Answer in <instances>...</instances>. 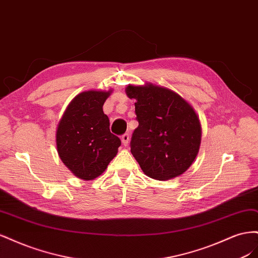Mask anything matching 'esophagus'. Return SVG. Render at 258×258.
Returning <instances> with one entry per match:
<instances>
[{
	"label": "esophagus",
	"instance_id": "34e87169",
	"mask_svg": "<svg viewBox=\"0 0 258 258\" xmlns=\"http://www.w3.org/2000/svg\"><path fill=\"white\" fill-rule=\"evenodd\" d=\"M129 134H124L121 136V142L124 146H127L129 144Z\"/></svg>",
	"mask_w": 258,
	"mask_h": 258
}]
</instances>
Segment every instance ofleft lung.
<instances>
[{
  "instance_id": "1",
  "label": "left lung",
  "mask_w": 258,
  "mask_h": 258,
  "mask_svg": "<svg viewBox=\"0 0 258 258\" xmlns=\"http://www.w3.org/2000/svg\"><path fill=\"white\" fill-rule=\"evenodd\" d=\"M126 93L137 100L139 126L130 147L143 172L158 181L183 174L201 142L200 122L192 107L177 93L153 84L129 85Z\"/></svg>"
}]
</instances>
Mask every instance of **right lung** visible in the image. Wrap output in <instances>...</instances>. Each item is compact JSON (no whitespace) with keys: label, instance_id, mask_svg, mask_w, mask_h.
<instances>
[{"label":"right lung","instance_id":"obj_1","mask_svg":"<svg viewBox=\"0 0 258 258\" xmlns=\"http://www.w3.org/2000/svg\"><path fill=\"white\" fill-rule=\"evenodd\" d=\"M111 91L89 90L69 104L57 129V150L61 160L80 178H96L115 157L120 139L110 131L103 104Z\"/></svg>","mask_w":258,"mask_h":258}]
</instances>
